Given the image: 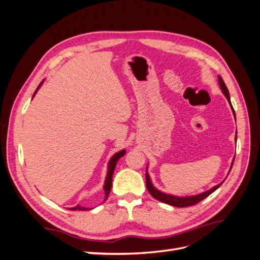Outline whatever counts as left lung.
Wrapping results in <instances>:
<instances>
[{
	"mask_svg": "<svg viewBox=\"0 0 260 260\" xmlns=\"http://www.w3.org/2000/svg\"><path fill=\"white\" fill-rule=\"evenodd\" d=\"M218 80H219V84H220V89L222 90V93L224 94L226 100L229 101V103L231 105L229 90H228L224 81L222 80V78L220 77V76H218ZM231 107H232V105H231ZM232 111L234 113L233 107H232ZM234 116H235V114H234ZM235 140H237V137H235ZM233 161H234V159H233ZM233 161H232V166H233ZM232 166H231V168H232ZM145 177H146V187H147V191L149 192V194H151L153 198L156 199L157 201H160V202H162L165 204H168V205L175 206V207H187V206L195 205V204H198L201 201H203L204 199H206L207 196H209L212 192H215L217 188L220 185H221V183L217 184L216 186L212 187L211 190H209L207 192H204V193L199 194V195H195V196H187V198H178V196L168 195V194H165V193H162V192H160L158 190H156V188L153 186V184L151 182V179H149V176H148L147 172L145 174Z\"/></svg>",
	"mask_w": 260,
	"mask_h": 260,
	"instance_id": "left-lung-1",
	"label": "left lung"
}]
</instances>
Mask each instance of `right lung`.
<instances>
[{
    "label": "right lung",
    "instance_id": "obj_1",
    "mask_svg": "<svg viewBox=\"0 0 260 260\" xmlns=\"http://www.w3.org/2000/svg\"><path fill=\"white\" fill-rule=\"evenodd\" d=\"M41 84H42V82H41L40 84H39V86H38L36 92H35V94H34V96L36 95V93H37V91L39 90V88H40V86H41ZM124 154H125V151L123 149V151H120L119 153L115 154V155L112 157V159L109 160V164H108V171H107V176H106V180H105V185H104V192H105L104 202L107 200L108 194H109V192H111L112 183H113V174H114V170H115V167H116V165H117V161L119 160ZM89 209H90V208H84V207H81V206H79V205H77L76 207L72 208V210H89Z\"/></svg>",
    "mask_w": 260,
    "mask_h": 260
}]
</instances>
